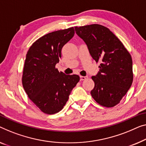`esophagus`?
Listing matches in <instances>:
<instances>
[{"label":"esophagus","mask_w":146,"mask_h":146,"mask_svg":"<svg viewBox=\"0 0 146 146\" xmlns=\"http://www.w3.org/2000/svg\"><path fill=\"white\" fill-rule=\"evenodd\" d=\"M80 80H84L88 78V77H87V76H80Z\"/></svg>","instance_id":"34e87169"}]
</instances>
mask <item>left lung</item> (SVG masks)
<instances>
[{
  "instance_id": "left-lung-1",
  "label": "left lung",
  "mask_w": 146,
  "mask_h": 146,
  "mask_svg": "<svg viewBox=\"0 0 146 146\" xmlns=\"http://www.w3.org/2000/svg\"><path fill=\"white\" fill-rule=\"evenodd\" d=\"M77 35L88 46L100 71L92 76L94 87L90 94L104 107L118 104L133 80L132 57L125 46L110 29L99 24L75 27Z\"/></svg>"
}]
</instances>
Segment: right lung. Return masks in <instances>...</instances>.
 <instances>
[{"mask_svg":"<svg viewBox=\"0 0 146 146\" xmlns=\"http://www.w3.org/2000/svg\"><path fill=\"white\" fill-rule=\"evenodd\" d=\"M74 34L73 27L49 33L33 43L26 54L23 87L29 98L46 114L62 110L80 80L79 75H66L56 69L63 46Z\"/></svg>","mask_w":146,"mask_h":146,"instance_id":"obj_1","label":"right lung"}]
</instances>
